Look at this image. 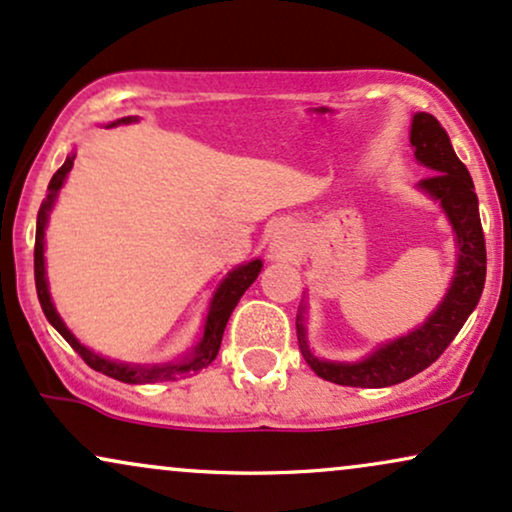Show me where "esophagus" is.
Segmentation results:
<instances>
[{
    "instance_id": "34e87169",
    "label": "esophagus",
    "mask_w": 512,
    "mask_h": 512,
    "mask_svg": "<svg viewBox=\"0 0 512 512\" xmlns=\"http://www.w3.org/2000/svg\"><path fill=\"white\" fill-rule=\"evenodd\" d=\"M272 257L276 260H291L295 255V233L288 224H279L272 233Z\"/></svg>"
}]
</instances>
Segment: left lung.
<instances>
[{
  "mask_svg": "<svg viewBox=\"0 0 512 512\" xmlns=\"http://www.w3.org/2000/svg\"><path fill=\"white\" fill-rule=\"evenodd\" d=\"M410 145L415 147V159L432 171L422 178L417 188L436 200L446 214L455 233L458 262L446 295L436 310L420 326L405 336L381 343L367 357L357 362L324 360L312 353L307 343L305 315L307 303L303 300L295 319L300 353L317 377L331 384L357 386V389H384L415 377L422 369L439 360V355L451 346V341L463 329L467 317L482 298L486 281V245L482 221H479V200L474 193L470 171L455 155L451 138L432 114L417 112L410 123Z\"/></svg>",
  "mask_w": 512,
  "mask_h": 512,
  "instance_id": "obj_1",
  "label": "left lung"
}]
</instances>
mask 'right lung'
<instances>
[{
	"label": "right lung",
	"instance_id": "1",
	"mask_svg": "<svg viewBox=\"0 0 512 512\" xmlns=\"http://www.w3.org/2000/svg\"><path fill=\"white\" fill-rule=\"evenodd\" d=\"M135 121H138V116H123V119L109 123V128L119 126V123H135ZM73 159H76V155L71 152V155L66 157V162L61 164V169L52 176V181H49L47 197L42 200L40 212H38V229H35V288H38V298H40L42 312H45L47 322L66 338V343H69V346L76 350V353L83 357V360L88 362L92 369H95V372L107 374V377L123 381V384H155V381H176V379L190 377V374L200 372L202 367H207L209 362L217 357L226 322H229L233 307L238 305V300L243 298V293L248 291V288L252 286V281L257 279V274L262 272V260H250L245 264H238L233 272L224 276V281L219 283L217 291H214V295H212V300H209L200 341H197L195 346L181 357V360L162 362V365H133V362H119V360H109V357L97 355L95 350L85 348L83 343H80L78 338L71 334L69 326L64 324V319L59 317L57 307H54V303H52V295H49L47 269H45L47 221H49V214H52V209H54V202H57L59 190L66 183V176H69Z\"/></svg>",
	"mask_w": 512,
	"mask_h": 512
}]
</instances>
